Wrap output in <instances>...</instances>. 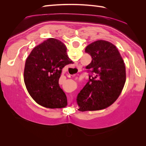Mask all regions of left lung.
Here are the masks:
<instances>
[{
	"label": "left lung",
	"instance_id": "1",
	"mask_svg": "<svg viewBox=\"0 0 146 146\" xmlns=\"http://www.w3.org/2000/svg\"><path fill=\"white\" fill-rule=\"evenodd\" d=\"M92 61L86 68L89 80L78 94L80 111L107 108L116 100L126 80L123 60L116 47L104 40L92 42L85 48Z\"/></svg>",
	"mask_w": 146,
	"mask_h": 146
}]
</instances>
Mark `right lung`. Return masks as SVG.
Instances as JSON below:
<instances>
[{"label": "right lung", "instance_id": "right-lung-1", "mask_svg": "<svg viewBox=\"0 0 146 146\" xmlns=\"http://www.w3.org/2000/svg\"><path fill=\"white\" fill-rule=\"evenodd\" d=\"M67 48L58 39L49 38L35 47L26 60L24 82L37 104L48 108L66 107L67 98L58 81L62 69L72 63Z\"/></svg>", "mask_w": 146, "mask_h": 146}]
</instances>
